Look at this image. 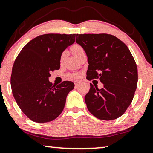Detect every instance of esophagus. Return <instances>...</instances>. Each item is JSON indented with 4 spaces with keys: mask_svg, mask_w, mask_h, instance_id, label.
<instances>
[{
    "mask_svg": "<svg viewBox=\"0 0 153 153\" xmlns=\"http://www.w3.org/2000/svg\"><path fill=\"white\" fill-rule=\"evenodd\" d=\"M80 82L79 81H76V82H74V84H75V85L76 86H77V85L79 84V83Z\"/></svg>",
    "mask_w": 153,
    "mask_h": 153,
    "instance_id": "esophagus-1",
    "label": "esophagus"
}]
</instances>
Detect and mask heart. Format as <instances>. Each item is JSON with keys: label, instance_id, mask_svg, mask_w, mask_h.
I'll return each instance as SVG.
<instances>
[{"label": "heart", "instance_id": "obj_1", "mask_svg": "<svg viewBox=\"0 0 153 153\" xmlns=\"http://www.w3.org/2000/svg\"><path fill=\"white\" fill-rule=\"evenodd\" d=\"M71 49H72V51H73V53H74V54L75 55V57H76L77 56H78V55L80 53H82V52L84 51V49H83L82 47L79 45H74L73 47H72ZM65 56H66V52L65 51L63 52L62 54L61 55V57H60L61 62H62V61L64 59V58L65 57ZM69 76L71 77H79V74H74L70 75Z\"/></svg>", "mask_w": 153, "mask_h": 153}]
</instances>
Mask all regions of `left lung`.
Masks as SVG:
<instances>
[{"label": "left lung", "mask_w": 153, "mask_h": 153, "mask_svg": "<svg viewBox=\"0 0 153 153\" xmlns=\"http://www.w3.org/2000/svg\"><path fill=\"white\" fill-rule=\"evenodd\" d=\"M76 42L88 57L87 78L104 84L98 89L90 84L85 96L88 110L103 120L120 117L131 104L137 88L138 70L130 50L115 36L77 34Z\"/></svg>", "instance_id": "1"}]
</instances>
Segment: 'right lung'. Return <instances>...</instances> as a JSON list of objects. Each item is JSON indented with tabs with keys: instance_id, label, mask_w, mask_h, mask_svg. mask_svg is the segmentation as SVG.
<instances>
[{
	"instance_id": "obj_1",
	"label": "right lung",
	"mask_w": 153,
	"mask_h": 153,
	"mask_svg": "<svg viewBox=\"0 0 153 153\" xmlns=\"http://www.w3.org/2000/svg\"><path fill=\"white\" fill-rule=\"evenodd\" d=\"M76 34H45L30 41L14 63L12 92L25 114L35 123H48L60 115L74 84L64 81L56 86L49 81L50 71L60 68V57L75 42Z\"/></svg>"
}]
</instances>
